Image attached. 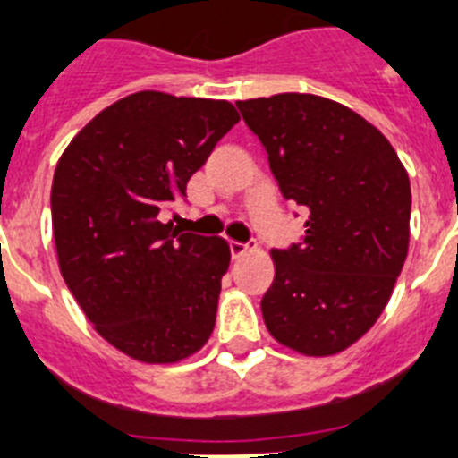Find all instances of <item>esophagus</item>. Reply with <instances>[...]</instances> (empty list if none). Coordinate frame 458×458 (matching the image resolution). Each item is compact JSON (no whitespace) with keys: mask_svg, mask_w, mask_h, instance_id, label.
<instances>
[{"mask_svg":"<svg viewBox=\"0 0 458 458\" xmlns=\"http://www.w3.org/2000/svg\"><path fill=\"white\" fill-rule=\"evenodd\" d=\"M229 250H232V257H233V259H241L242 254H247V251H254V250H257V242H238V241H232V242H229Z\"/></svg>","mask_w":458,"mask_h":458,"instance_id":"obj_1","label":"esophagus"}]
</instances>
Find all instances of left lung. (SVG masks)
Wrapping results in <instances>:
<instances>
[{
  "label": "left lung",
  "instance_id": "1",
  "mask_svg": "<svg viewBox=\"0 0 458 458\" xmlns=\"http://www.w3.org/2000/svg\"><path fill=\"white\" fill-rule=\"evenodd\" d=\"M266 147L306 232L272 250L267 331L306 356L347 350L391 300L409 251V174L384 133L352 108L304 92L236 102Z\"/></svg>",
  "mask_w": 458,
  "mask_h": 458
}]
</instances>
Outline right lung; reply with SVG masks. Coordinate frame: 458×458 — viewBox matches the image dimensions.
I'll use <instances>...</instances> for the list:
<instances>
[{
    "mask_svg": "<svg viewBox=\"0 0 458 458\" xmlns=\"http://www.w3.org/2000/svg\"><path fill=\"white\" fill-rule=\"evenodd\" d=\"M238 113L225 99L142 90L95 115L58 158V267L104 341L142 363H177L216 327L226 241L163 222Z\"/></svg>",
    "mask_w": 458,
    "mask_h": 458,
    "instance_id": "add662e5",
    "label": "right lung"
}]
</instances>
